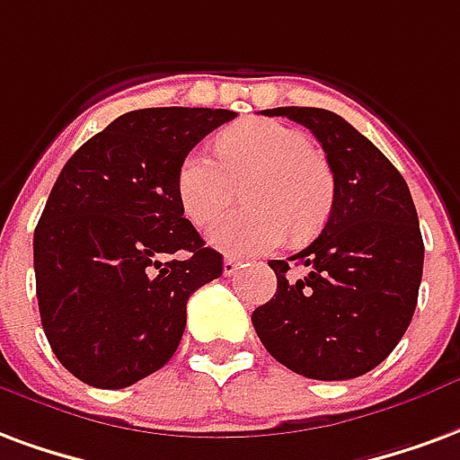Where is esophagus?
I'll list each match as a JSON object with an SVG mask.
<instances>
[{
  "label": "esophagus",
  "instance_id": "obj_1",
  "mask_svg": "<svg viewBox=\"0 0 460 460\" xmlns=\"http://www.w3.org/2000/svg\"><path fill=\"white\" fill-rule=\"evenodd\" d=\"M239 258H231V256H226L224 258V275H234L236 273V270H239Z\"/></svg>",
  "mask_w": 460,
  "mask_h": 460
}]
</instances>
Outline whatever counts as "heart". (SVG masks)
<instances>
[{"mask_svg": "<svg viewBox=\"0 0 460 460\" xmlns=\"http://www.w3.org/2000/svg\"><path fill=\"white\" fill-rule=\"evenodd\" d=\"M217 157L190 151L180 161L175 192L195 226H209L236 197L248 204L217 221L212 246L231 256H253L280 246L288 231L309 239L332 214L334 170L307 134L268 119H251L217 136Z\"/></svg>", "mask_w": 460, "mask_h": 460, "instance_id": "heart-1", "label": "heart"}]
</instances>
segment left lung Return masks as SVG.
<instances>
[{"instance_id":"obj_1","label":"left lung","mask_w":460,"mask_h":460,"mask_svg":"<svg viewBox=\"0 0 460 460\" xmlns=\"http://www.w3.org/2000/svg\"><path fill=\"white\" fill-rule=\"evenodd\" d=\"M307 126L334 170L336 197L324 231L288 261H270L273 299L251 322L268 353L314 380H351L390 356L420 295L424 241L410 187L368 138L334 111L265 109ZM308 273L287 275L289 261Z\"/></svg>"}]
</instances>
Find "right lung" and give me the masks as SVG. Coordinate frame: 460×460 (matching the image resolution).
Instances as JSON below:
<instances>
[{"label": "right lung", "instance_id": "1", "mask_svg": "<svg viewBox=\"0 0 460 460\" xmlns=\"http://www.w3.org/2000/svg\"><path fill=\"white\" fill-rule=\"evenodd\" d=\"M229 109L128 111L80 146L33 231L40 324L75 377L119 390L178 351L187 299L224 270L182 217L175 175Z\"/></svg>", "mask_w": 460, "mask_h": 460}]
</instances>
